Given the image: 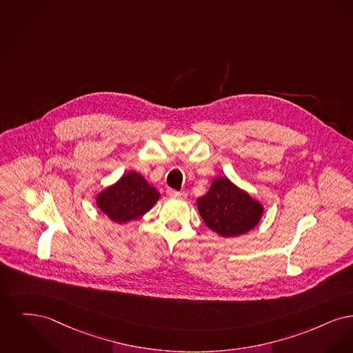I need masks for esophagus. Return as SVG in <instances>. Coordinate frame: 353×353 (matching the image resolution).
Listing matches in <instances>:
<instances>
[{"label":"esophagus","instance_id":"34e87169","mask_svg":"<svg viewBox=\"0 0 353 353\" xmlns=\"http://www.w3.org/2000/svg\"><path fill=\"white\" fill-rule=\"evenodd\" d=\"M168 196L171 199H185L187 198L185 192H179L175 190H168Z\"/></svg>","mask_w":353,"mask_h":353}]
</instances>
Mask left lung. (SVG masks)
<instances>
[{"label":"left lung","mask_w":353,"mask_h":353,"mask_svg":"<svg viewBox=\"0 0 353 353\" xmlns=\"http://www.w3.org/2000/svg\"><path fill=\"white\" fill-rule=\"evenodd\" d=\"M196 204L205 225L223 237H234L253 230L263 214L259 200L224 176L216 178Z\"/></svg>","instance_id":"8db88e82"}]
</instances>
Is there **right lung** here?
Segmentation results:
<instances>
[{
	"label": "right lung",
	"mask_w": 353,
	"mask_h": 353,
	"mask_svg": "<svg viewBox=\"0 0 353 353\" xmlns=\"http://www.w3.org/2000/svg\"><path fill=\"white\" fill-rule=\"evenodd\" d=\"M157 188L136 171H129L117 182L101 191L96 204L114 223L123 224L145 215L157 200Z\"/></svg>",
	"instance_id": "add662e5"
}]
</instances>
